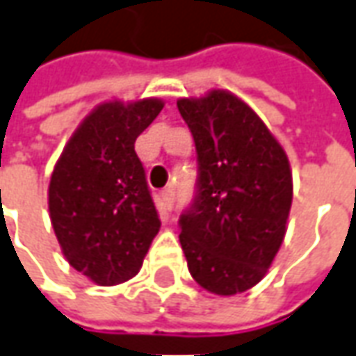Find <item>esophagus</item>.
Returning a JSON list of instances; mask_svg holds the SVG:
<instances>
[{"label":"esophagus","instance_id":"esophagus-1","mask_svg":"<svg viewBox=\"0 0 356 356\" xmlns=\"http://www.w3.org/2000/svg\"><path fill=\"white\" fill-rule=\"evenodd\" d=\"M159 200H161V209L163 211H170L174 207V192L172 190H164V192H161Z\"/></svg>","mask_w":356,"mask_h":356}]
</instances>
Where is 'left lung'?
Segmentation results:
<instances>
[{
	"label": "left lung",
	"instance_id": "8db88e82",
	"mask_svg": "<svg viewBox=\"0 0 356 356\" xmlns=\"http://www.w3.org/2000/svg\"><path fill=\"white\" fill-rule=\"evenodd\" d=\"M178 112L197 154L195 193L178 220L188 269L209 293H244L285 238L289 159L256 112L227 90L178 100Z\"/></svg>",
	"mask_w": 356,
	"mask_h": 356
}]
</instances>
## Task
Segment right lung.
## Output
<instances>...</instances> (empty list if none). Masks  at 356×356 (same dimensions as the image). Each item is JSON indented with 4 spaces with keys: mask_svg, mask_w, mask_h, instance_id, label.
<instances>
[{
    "mask_svg": "<svg viewBox=\"0 0 356 356\" xmlns=\"http://www.w3.org/2000/svg\"><path fill=\"white\" fill-rule=\"evenodd\" d=\"M163 110L145 99L104 102L77 127L51 172L54 232L73 269L97 285L137 275L161 229L136 139Z\"/></svg>",
    "mask_w": 356,
    "mask_h": 356,
    "instance_id": "obj_1",
    "label": "right lung"
}]
</instances>
